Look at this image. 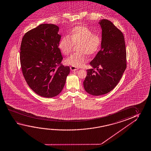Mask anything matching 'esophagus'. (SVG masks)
<instances>
[{"instance_id": "esophagus-1", "label": "esophagus", "mask_w": 151, "mask_h": 151, "mask_svg": "<svg viewBox=\"0 0 151 151\" xmlns=\"http://www.w3.org/2000/svg\"><path fill=\"white\" fill-rule=\"evenodd\" d=\"M70 69L72 71H75V70H78V68L73 67V66H71V67H70Z\"/></svg>"}]
</instances>
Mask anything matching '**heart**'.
<instances>
[{
  "instance_id": "obj_1",
  "label": "heart",
  "mask_w": 151,
  "mask_h": 151,
  "mask_svg": "<svg viewBox=\"0 0 151 151\" xmlns=\"http://www.w3.org/2000/svg\"><path fill=\"white\" fill-rule=\"evenodd\" d=\"M101 38L94 34L89 28L78 26L73 28L68 36L62 38L58 47L63 54H69L73 45H76V54H72L65 60L67 64L75 67L82 66L87 61L85 54L91 55L96 53L101 47Z\"/></svg>"
}]
</instances>
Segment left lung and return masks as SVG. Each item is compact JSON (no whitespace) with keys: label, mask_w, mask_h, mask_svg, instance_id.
I'll list each match as a JSON object with an SVG mask.
<instances>
[{"label":"left lung","mask_w":151,"mask_h":151,"mask_svg":"<svg viewBox=\"0 0 151 151\" xmlns=\"http://www.w3.org/2000/svg\"><path fill=\"white\" fill-rule=\"evenodd\" d=\"M99 24L102 30L101 49L90 62L93 68L87 70L83 82L85 91L93 96L104 95L114 89L126 68L123 33L109 20L101 19Z\"/></svg>","instance_id":"obj_1"}]
</instances>
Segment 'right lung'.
<instances>
[{"instance_id": "right-lung-1", "label": "right lung", "mask_w": 151, "mask_h": 151, "mask_svg": "<svg viewBox=\"0 0 151 151\" xmlns=\"http://www.w3.org/2000/svg\"><path fill=\"white\" fill-rule=\"evenodd\" d=\"M56 25L42 24L25 34L20 48L22 74L30 88L40 96L52 98L62 91L70 72L61 64Z\"/></svg>"}]
</instances>
